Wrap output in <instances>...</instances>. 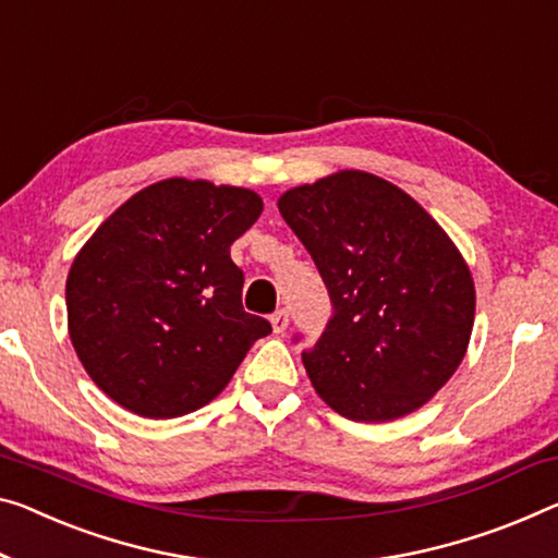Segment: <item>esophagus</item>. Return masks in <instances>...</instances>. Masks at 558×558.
<instances>
[{"instance_id": "esophagus-1", "label": "esophagus", "mask_w": 558, "mask_h": 558, "mask_svg": "<svg viewBox=\"0 0 558 558\" xmlns=\"http://www.w3.org/2000/svg\"><path fill=\"white\" fill-rule=\"evenodd\" d=\"M271 327H274V333H284L287 327H289V312L287 308H277V312L271 314Z\"/></svg>"}]
</instances>
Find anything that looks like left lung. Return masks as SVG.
<instances>
[{"instance_id":"obj_1","label":"left lung","mask_w":558,"mask_h":558,"mask_svg":"<svg viewBox=\"0 0 558 558\" xmlns=\"http://www.w3.org/2000/svg\"><path fill=\"white\" fill-rule=\"evenodd\" d=\"M279 211L329 291L327 329L302 351L316 393L354 422L426 404L474 327V281L447 231L399 186L354 169L289 190Z\"/></svg>"}]
</instances>
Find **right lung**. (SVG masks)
<instances>
[{
  "label": "right lung",
  "instance_id": "obj_1",
  "mask_svg": "<svg viewBox=\"0 0 558 558\" xmlns=\"http://www.w3.org/2000/svg\"><path fill=\"white\" fill-rule=\"evenodd\" d=\"M259 214L250 190L165 179L124 202L76 254L70 337L119 407L147 418L202 409L271 333L264 316L244 312V271L229 254Z\"/></svg>",
  "mask_w": 558,
  "mask_h": 558
}]
</instances>
